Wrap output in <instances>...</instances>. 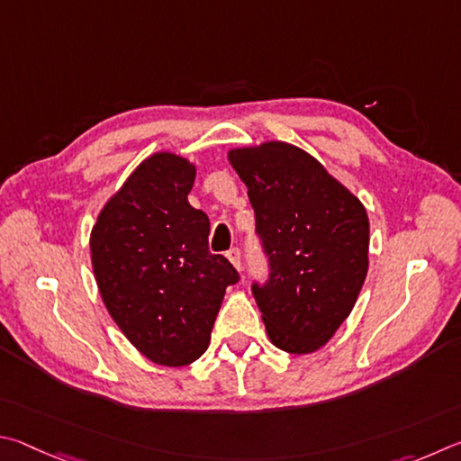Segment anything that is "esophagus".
Masks as SVG:
<instances>
[{"instance_id": "obj_1", "label": "esophagus", "mask_w": 461, "mask_h": 461, "mask_svg": "<svg viewBox=\"0 0 461 461\" xmlns=\"http://www.w3.org/2000/svg\"><path fill=\"white\" fill-rule=\"evenodd\" d=\"M226 257H229V261L235 265L237 271H243V255H240V249H230L229 253H226Z\"/></svg>"}]
</instances>
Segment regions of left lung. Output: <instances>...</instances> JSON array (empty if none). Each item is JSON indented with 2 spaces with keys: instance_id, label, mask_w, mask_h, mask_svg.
<instances>
[{
  "instance_id": "obj_1",
  "label": "left lung",
  "mask_w": 461,
  "mask_h": 461,
  "mask_svg": "<svg viewBox=\"0 0 461 461\" xmlns=\"http://www.w3.org/2000/svg\"><path fill=\"white\" fill-rule=\"evenodd\" d=\"M229 161L249 188L269 263L267 281L253 284L269 340L292 354L318 350L350 316L366 279V210L295 145L232 149Z\"/></svg>"
}]
</instances>
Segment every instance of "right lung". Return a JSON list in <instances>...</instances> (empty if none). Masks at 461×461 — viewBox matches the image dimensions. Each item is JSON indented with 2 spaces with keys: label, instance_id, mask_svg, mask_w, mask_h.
Returning <instances> with one entry per match:
<instances>
[{
  "label": "right lung",
  "instance_id": "1",
  "mask_svg": "<svg viewBox=\"0 0 461 461\" xmlns=\"http://www.w3.org/2000/svg\"><path fill=\"white\" fill-rule=\"evenodd\" d=\"M194 167L153 153L101 210L91 259L104 305L143 357L184 366L206 352L224 292L239 273L208 251V216L190 206Z\"/></svg>",
  "mask_w": 461,
  "mask_h": 461
}]
</instances>
